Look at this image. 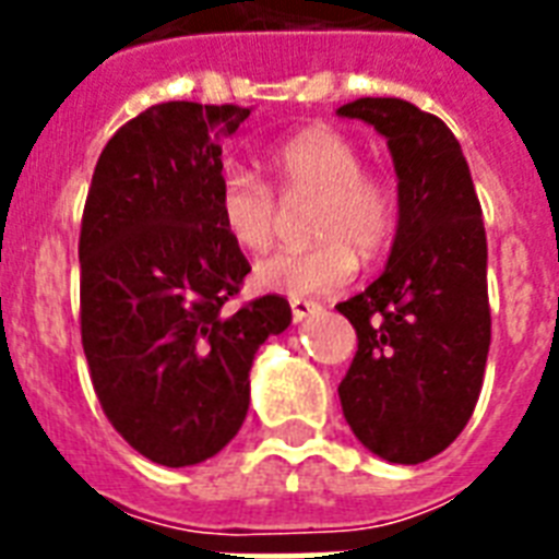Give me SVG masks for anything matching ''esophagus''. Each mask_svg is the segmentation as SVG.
Instances as JSON below:
<instances>
[{
  "label": "esophagus",
  "mask_w": 559,
  "mask_h": 559,
  "mask_svg": "<svg viewBox=\"0 0 559 559\" xmlns=\"http://www.w3.org/2000/svg\"><path fill=\"white\" fill-rule=\"evenodd\" d=\"M289 310H293V319H296V322H305V319H310V316L319 313V310H322V305H316V301H305V298H293V301H289Z\"/></svg>",
  "instance_id": "obj_1"
}]
</instances>
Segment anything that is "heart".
<instances>
[{
  "label": "heart",
  "instance_id": "obj_1",
  "mask_svg": "<svg viewBox=\"0 0 559 559\" xmlns=\"http://www.w3.org/2000/svg\"><path fill=\"white\" fill-rule=\"evenodd\" d=\"M275 188L287 202L313 197L310 237L322 243L287 249L254 266L263 293L310 298L336 293L357 275V252L373 261L397 235L400 205L389 179L362 168L359 144L336 127L316 124L287 135L266 153ZM219 226L246 254L266 252L278 235L281 205L252 170L231 165L217 191Z\"/></svg>",
  "mask_w": 559,
  "mask_h": 559
}]
</instances>
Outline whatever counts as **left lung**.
<instances>
[{"mask_svg":"<svg viewBox=\"0 0 559 559\" xmlns=\"http://www.w3.org/2000/svg\"><path fill=\"white\" fill-rule=\"evenodd\" d=\"M385 135L397 174V235L385 270L336 305L359 348L340 385L359 443L391 464L443 452L476 408L490 350L487 235L459 139L403 98L336 109Z\"/></svg>","mask_w":559,"mask_h":559,"instance_id":"left-lung-1","label":"left lung"}]
</instances>
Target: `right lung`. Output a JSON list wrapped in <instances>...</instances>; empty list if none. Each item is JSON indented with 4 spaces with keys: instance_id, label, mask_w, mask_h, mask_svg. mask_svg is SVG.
<instances>
[{
    "instance_id": "add662e5",
    "label": "right lung",
    "mask_w": 559,
    "mask_h": 559,
    "mask_svg": "<svg viewBox=\"0 0 559 559\" xmlns=\"http://www.w3.org/2000/svg\"><path fill=\"white\" fill-rule=\"evenodd\" d=\"M249 107L168 100L100 153L81 226V336L109 424L165 467L217 455L249 412V371L289 328L287 298L228 310L252 270L219 226L223 142Z\"/></svg>"
}]
</instances>
